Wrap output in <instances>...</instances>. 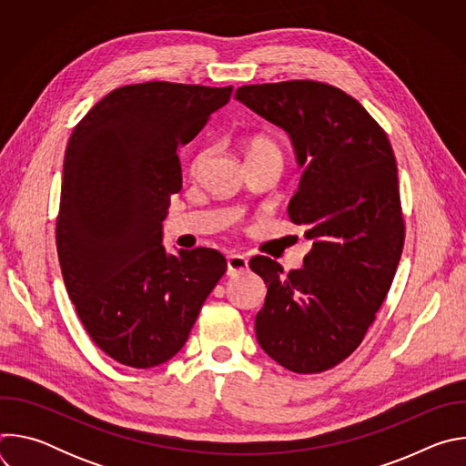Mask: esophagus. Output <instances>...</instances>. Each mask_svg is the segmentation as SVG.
Returning <instances> with one entry per match:
<instances>
[{
    "label": "esophagus",
    "mask_w": 466,
    "mask_h": 466,
    "mask_svg": "<svg viewBox=\"0 0 466 466\" xmlns=\"http://www.w3.org/2000/svg\"><path fill=\"white\" fill-rule=\"evenodd\" d=\"M248 269V259L247 256L243 254H238V252H232L227 256V275L228 277H234L238 273H243Z\"/></svg>",
    "instance_id": "esophagus-1"
}]
</instances>
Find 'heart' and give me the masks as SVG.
Segmentation results:
<instances>
[{"instance_id": "heart-1", "label": "heart", "mask_w": 466, "mask_h": 466, "mask_svg": "<svg viewBox=\"0 0 466 466\" xmlns=\"http://www.w3.org/2000/svg\"><path fill=\"white\" fill-rule=\"evenodd\" d=\"M259 151H275V153H280V149H279V146L275 144V142H271V140H265V138H259V140H254L250 146H248V149H247V155H252V153H259ZM282 155V153H280ZM205 153H201L198 155L197 158H195V164H193V167H198L203 164V160H205Z\"/></svg>"}]
</instances>
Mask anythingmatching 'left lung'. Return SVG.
Segmentation results:
<instances>
[{"mask_svg":"<svg viewBox=\"0 0 466 466\" xmlns=\"http://www.w3.org/2000/svg\"><path fill=\"white\" fill-rule=\"evenodd\" d=\"M234 97L289 135L302 178L288 212L313 243L288 277L268 256L248 261L268 286L256 339L288 370L322 372L360 347L402 256L394 153L370 114L336 86L248 85Z\"/></svg>","mask_w":466,"mask_h":466,"instance_id":"left-lung-1","label":"left lung"}]
</instances>
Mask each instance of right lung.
<instances>
[{
    "instance_id": "obj_1",
    "label": "right lung",
    "mask_w": 466,
    "mask_h": 466,
    "mask_svg": "<svg viewBox=\"0 0 466 466\" xmlns=\"http://www.w3.org/2000/svg\"><path fill=\"white\" fill-rule=\"evenodd\" d=\"M230 96L232 86H121L81 119L66 147L56 219L64 284L94 343L121 365L171 360L227 271L214 248L169 254L162 221L182 187L177 149Z\"/></svg>"
}]
</instances>
